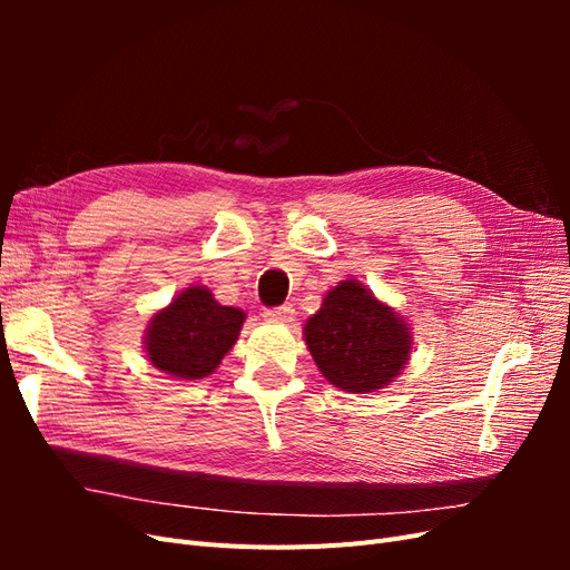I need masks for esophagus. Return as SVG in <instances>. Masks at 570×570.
<instances>
[{
    "mask_svg": "<svg viewBox=\"0 0 570 570\" xmlns=\"http://www.w3.org/2000/svg\"><path fill=\"white\" fill-rule=\"evenodd\" d=\"M264 318H266L268 323H292V321H295V308H292L289 304L275 306V308H266Z\"/></svg>",
    "mask_w": 570,
    "mask_h": 570,
    "instance_id": "esophagus-1",
    "label": "esophagus"
}]
</instances>
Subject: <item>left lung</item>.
I'll use <instances>...</instances> for the list:
<instances>
[{
    "label": "left lung",
    "mask_w": 570,
    "mask_h": 570,
    "mask_svg": "<svg viewBox=\"0 0 570 570\" xmlns=\"http://www.w3.org/2000/svg\"><path fill=\"white\" fill-rule=\"evenodd\" d=\"M304 340L325 381L352 394L383 390L411 356L409 323L358 281L327 292Z\"/></svg>",
    "instance_id": "obj_1"
}]
</instances>
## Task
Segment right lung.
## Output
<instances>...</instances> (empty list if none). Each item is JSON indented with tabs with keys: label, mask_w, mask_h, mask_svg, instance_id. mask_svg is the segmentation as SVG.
Listing matches in <instances>:
<instances>
[{
	"label": "right lung",
	"mask_w": 570,
	"mask_h": 570,
	"mask_svg": "<svg viewBox=\"0 0 570 570\" xmlns=\"http://www.w3.org/2000/svg\"><path fill=\"white\" fill-rule=\"evenodd\" d=\"M243 323V308L223 306L209 287L189 285L151 316L145 331L149 364L183 381H199L233 350Z\"/></svg>",
	"instance_id": "right-lung-1"
}]
</instances>
